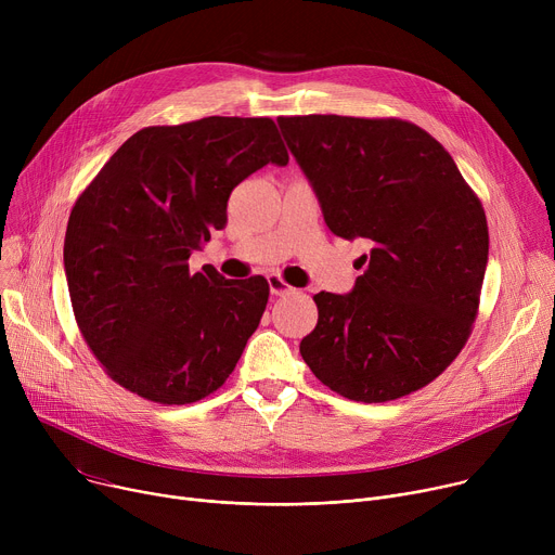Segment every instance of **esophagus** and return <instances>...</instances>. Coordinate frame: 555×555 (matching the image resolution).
Instances as JSON below:
<instances>
[{"instance_id": "1", "label": "esophagus", "mask_w": 555, "mask_h": 555, "mask_svg": "<svg viewBox=\"0 0 555 555\" xmlns=\"http://www.w3.org/2000/svg\"><path fill=\"white\" fill-rule=\"evenodd\" d=\"M268 283H270V292L274 294V296H285V294H292L294 292V287H289L281 276H276V274H270L268 276Z\"/></svg>"}]
</instances>
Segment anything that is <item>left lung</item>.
I'll use <instances>...</instances> for the list:
<instances>
[{
	"label": "left lung",
	"instance_id": "left-lung-1",
	"mask_svg": "<svg viewBox=\"0 0 555 555\" xmlns=\"http://www.w3.org/2000/svg\"><path fill=\"white\" fill-rule=\"evenodd\" d=\"M327 228L370 245L349 294L319 292L300 357L357 402L408 396L461 354L489 255L480 198L447 150L402 119L279 117Z\"/></svg>",
	"mask_w": 555,
	"mask_h": 555
}]
</instances>
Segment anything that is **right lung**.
Masks as SVG:
<instances>
[{
  "instance_id": "obj_1",
  "label": "right lung",
  "mask_w": 555,
  "mask_h": 555,
  "mask_svg": "<svg viewBox=\"0 0 555 555\" xmlns=\"http://www.w3.org/2000/svg\"><path fill=\"white\" fill-rule=\"evenodd\" d=\"M287 162L268 117L150 126L79 194L64 270L77 325L115 383L162 405H188L225 383L270 285L212 266L190 274L188 259L225 228L243 179Z\"/></svg>"
}]
</instances>
